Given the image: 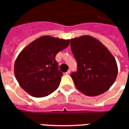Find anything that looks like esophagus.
I'll return each instance as SVG.
<instances>
[{"instance_id": "1", "label": "esophagus", "mask_w": 129, "mask_h": 129, "mask_svg": "<svg viewBox=\"0 0 129 129\" xmlns=\"http://www.w3.org/2000/svg\"><path fill=\"white\" fill-rule=\"evenodd\" d=\"M70 73V70H68V71H67V72L66 73V74H67V75H69Z\"/></svg>"}]
</instances>
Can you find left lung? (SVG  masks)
<instances>
[{
    "instance_id": "obj_1",
    "label": "left lung",
    "mask_w": 129,
    "mask_h": 129,
    "mask_svg": "<svg viewBox=\"0 0 129 129\" xmlns=\"http://www.w3.org/2000/svg\"><path fill=\"white\" fill-rule=\"evenodd\" d=\"M77 71L70 76L76 88L85 95L103 94L114 84L118 68L115 57L99 40L88 35L70 40Z\"/></svg>"
}]
</instances>
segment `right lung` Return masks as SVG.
<instances>
[{
  "instance_id": "right-lung-1",
  "label": "right lung",
  "mask_w": 129,
  "mask_h": 129,
  "mask_svg": "<svg viewBox=\"0 0 129 129\" xmlns=\"http://www.w3.org/2000/svg\"><path fill=\"white\" fill-rule=\"evenodd\" d=\"M69 43V39L43 36L26 46L14 63L20 86L34 97H46L57 89L63 73L58 70L55 56Z\"/></svg>"
}]
</instances>
